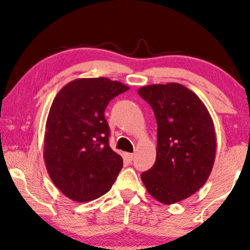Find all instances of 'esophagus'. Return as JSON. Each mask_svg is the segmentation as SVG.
I'll return each mask as SVG.
<instances>
[{
  "label": "esophagus",
  "instance_id": "34e87169",
  "mask_svg": "<svg viewBox=\"0 0 250 250\" xmlns=\"http://www.w3.org/2000/svg\"><path fill=\"white\" fill-rule=\"evenodd\" d=\"M124 157H125V159L127 160V162H129V163H131L132 160L134 159V155H133V153H125Z\"/></svg>",
  "mask_w": 250,
  "mask_h": 250
}]
</instances>
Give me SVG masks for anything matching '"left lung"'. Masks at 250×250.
I'll return each instance as SVG.
<instances>
[{
  "instance_id": "left-lung-1",
  "label": "left lung",
  "mask_w": 250,
  "mask_h": 250,
  "mask_svg": "<svg viewBox=\"0 0 250 250\" xmlns=\"http://www.w3.org/2000/svg\"><path fill=\"white\" fill-rule=\"evenodd\" d=\"M138 93L151 105L158 126L156 162L141 180L156 200L179 203L197 192L213 169V119L198 95L179 83L148 85Z\"/></svg>"
}]
</instances>
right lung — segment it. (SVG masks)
<instances>
[{"mask_svg": "<svg viewBox=\"0 0 250 250\" xmlns=\"http://www.w3.org/2000/svg\"><path fill=\"white\" fill-rule=\"evenodd\" d=\"M127 90L125 84L105 77L78 78L54 98L43 156L54 186L69 199H98L117 179L123 158L109 146L104 109L111 99Z\"/></svg>", "mask_w": 250, "mask_h": 250, "instance_id": "add662e5", "label": "right lung"}]
</instances>
